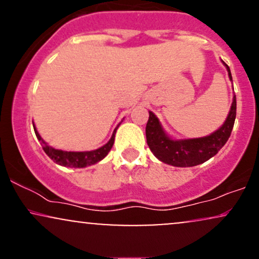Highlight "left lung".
<instances>
[{
	"label": "left lung",
	"instance_id": "obj_1",
	"mask_svg": "<svg viewBox=\"0 0 259 259\" xmlns=\"http://www.w3.org/2000/svg\"><path fill=\"white\" fill-rule=\"evenodd\" d=\"M227 69L229 78L233 80L228 65ZM235 118H236V96H234L230 112L221 129L210 134L209 136L200 139L171 140L163 132L156 115L150 112L146 124L147 145L154 156L167 164L174 167H194L212 158L227 144L234 127Z\"/></svg>",
	"mask_w": 259,
	"mask_h": 259
}]
</instances>
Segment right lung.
<instances>
[{
	"label": "right lung",
	"instance_id": "right-lung-1",
	"mask_svg": "<svg viewBox=\"0 0 259 259\" xmlns=\"http://www.w3.org/2000/svg\"><path fill=\"white\" fill-rule=\"evenodd\" d=\"M118 127V126H117ZM117 127L113 132V135L111 140L105 145V146L97 148L95 151H88V152H68V151H62V150H56L51 146L46 144L41 136L38 135L37 130L35 129V134H36V138L40 141L41 146H42L45 153L51 158L53 162H56L59 165H64V167H72V168H84L88 165L95 164V163L100 162L101 159H103L108 154L109 151L114 144V136L115 132H117Z\"/></svg>",
	"mask_w": 259,
	"mask_h": 259
}]
</instances>
